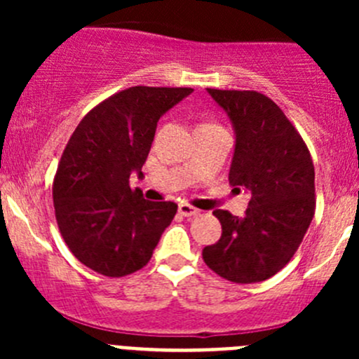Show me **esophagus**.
<instances>
[{"mask_svg":"<svg viewBox=\"0 0 359 359\" xmlns=\"http://www.w3.org/2000/svg\"><path fill=\"white\" fill-rule=\"evenodd\" d=\"M179 213L184 217H196V215H200V210L194 208V206H191L189 203H180Z\"/></svg>","mask_w":359,"mask_h":359,"instance_id":"obj_1","label":"esophagus"}]
</instances>
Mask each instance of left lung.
<instances>
[{
    "instance_id": "1",
    "label": "left lung",
    "mask_w": 359,
    "mask_h": 359,
    "mask_svg": "<svg viewBox=\"0 0 359 359\" xmlns=\"http://www.w3.org/2000/svg\"><path fill=\"white\" fill-rule=\"evenodd\" d=\"M208 93L227 112L236 132L229 184L250 193L245 217L213 215L222 226L203 260L233 283H259L283 269L314 217V165L306 142L285 112L253 90Z\"/></svg>"
}]
</instances>
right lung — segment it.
<instances>
[{
    "mask_svg": "<svg viewBox=\"0 0 359 359\" xmlns=\"http://www.w3.org/2000/svg\"><path fill=\"white\" fill-rule=\"evenodd\" d=\"M193 88L132 86L93 107L76 126L53 177L57 226L72 255L95 273L142 269L177 213L128 184L142 175L158 119Z\"/></svg>",
    "mask_w": 359,
    "mask_h": 359,
    "instance_id": "1",
    "label": "right lung"
}]
</instances>
